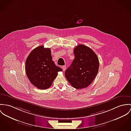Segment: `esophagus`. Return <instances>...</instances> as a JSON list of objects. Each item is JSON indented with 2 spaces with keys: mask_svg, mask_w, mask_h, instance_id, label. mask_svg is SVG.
<instances>
[{
  "mask_svg": "<svg viewBox=\"0 0 131 131\" xmlns=\"http://www.w3.org/2000/svg\"><path fill=\"white\" fill-rule=\"evenodd\" d=\"M62 69L63 71H64L66 70V66H63L62 67Z\"/></svg>",
  "mask_w": 131,
  "mask_h": 131,
  "instance_id": "34e87169",
  "label": "esophagus"
}]
</instances>
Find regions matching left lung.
<instances>
[{
  "mask_svg": "<svg viewBox=\"0 0 131 131\" xmlns=\"http://www.w3.org/2000/svg\"><path fill=\"white\" fill-rule=\"evenodd\" d=\"M75 58L65 71V77L72 87L82 89L88 87L95 79L99 68V61L95 52L83 45L73 49Z\"/></svg>",
  "mask_w": 131,
  "mask_h": 131,
  "instance_id": "8db88e82",
  "label": "left lung"
}]
</instances>
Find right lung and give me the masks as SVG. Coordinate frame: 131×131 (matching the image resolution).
<instances>
[{
	"instance_id": "1",
	"label": "right lung",
	"mask_w": 131,
	"mask_h": 131,
	"mask_svg": "<svg viewBox=\"0 0 131 131\" xmlns=\"http://www.w3.org/2000/svg\"><path fill=\"white\" fill-rule=\"evenodd\" d=\"M62 71L52 60L49 48L39 46L29 53L25 61V71L30 83L37 88H49L58 72Z\"/></svg>"
}]
</instances>
